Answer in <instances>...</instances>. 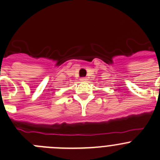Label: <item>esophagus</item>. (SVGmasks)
<instances>
[{
  "label": "esophagus",
  "mask_w": 160,
  "mask_h": 160,
  "mask_svg": "<svg viewBox=\"0 0 160 160\" xmlns=\"http://www.w3.org/2000/svg\"><path fill=\"white\" fill-rule=\"evenodd\" d=\"M88 79L87 78H81V82H87Z\"/></svg>",
  "instance_id": "obj_1"
}]
</instances>
